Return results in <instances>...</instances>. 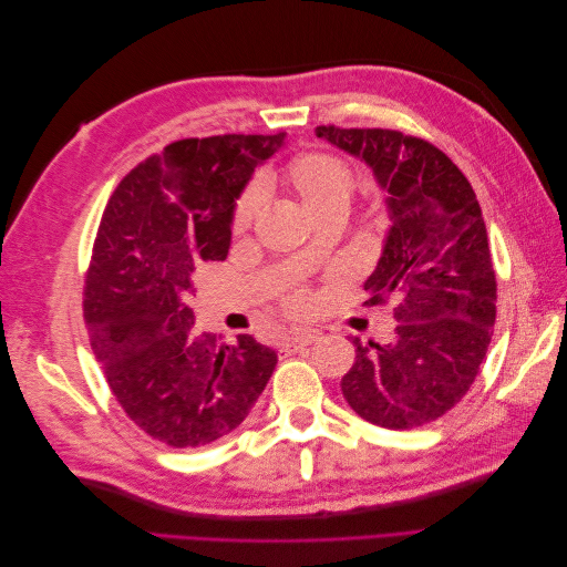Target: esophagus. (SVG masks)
<instances>
[{
  "label": "esophagus",
  "mask_w": 567,
  "mask_h": 567,
  "mask_svg": "<svg viewBox=\"0 0 567 567\" xmlns=\"http://www.w3.org/2000/svg\"><path fill=\"white\" fill-rule=\"evenodd\" d=\"M317 331H312V329H296V331H290L286 338H284V342L281 346L286 348V350H298V348H305V346H312V342L317 340Z\"/></svg>",
  "instance_id": "esophagus-1"
}]
</instances>
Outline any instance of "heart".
<instances>
[{"instance_id":"b5f03b06","label":"heart","mask_w":567,"mask_h":567,"mask_svg":"<svg viewBox=\"0 0 567 567\" xmlns=\"http://www.w3.org/2000/svg\"><path fill=\"white\" fill-rule=\"evenodd\" d=\"M281 188L300 200L307 215H319L329 208H348L350 196L357 188V175L354 169L333 153H321L310 151L300 153L290 163H286L277 175H274ZM257 210H260V198L255 192H246L241 198L236 200V208L231 215V227L234 231H244L250 227ZM286 302L290 310L307 312L312 307L310 290L293 288L288 290Z\"/></svg>"}]
</instances>
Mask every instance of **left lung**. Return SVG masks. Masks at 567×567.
Here are the masks:
<instances>
[{"instance_id": "8db88e82", "label": "left lung", "mask_w": 567, "mask_h": 567, "mask_svg": "<svg viewBox=\"0 0 567 567\" xmlns=\"http://www.w3.org/2000/svg\"><path fill=\"white\" fill-rule=\"evenodd\" d=\"M317 134L367 161L388 188L392 227L367 307L394 302V340L354 338L342 394L364 421L409 431L447 414L473 385L496 319V274L483 210L466 175L421 136L319 125Z\"/></svg>"}]
</instances>
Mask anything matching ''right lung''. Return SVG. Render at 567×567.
Segmentation results:
<instances>
[{
	"mask_svg": "<svg viewBox=\"0 0 567 567\" xmlns=\"http://www.w3.org/2000/svg\"><path fill=\"white\" fill-rule=\"evenodd\" d=\"M284 136L173 142L125 175L101 217L82 290L92 350L117 404L167 447L229 435L277 367L246 333L234 346L198 333L186 298L198 265L227 257L234 198Z\"/></svg>",
	"mask_w": 567,
	"mask_h": 567,
	"instance_id": "add662e5",
	"label": "right lung"
}]
</instances>
